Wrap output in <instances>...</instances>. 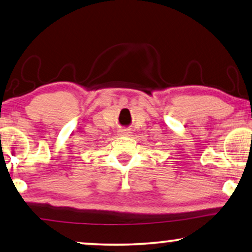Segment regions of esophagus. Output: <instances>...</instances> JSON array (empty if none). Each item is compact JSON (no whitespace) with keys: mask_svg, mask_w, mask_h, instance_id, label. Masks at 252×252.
I'll return each instance as SVG.
<instances>
[{"mask_svg":"<svg viewBox=\"0 0 252 252\" xmlns=\"http://www.w3.org/2000/svg\"><path fill=\"white\" fill-rule=\"evenodd\" d=\"M130 130H126V129H122L120 130V134H122V136H130Z\"/></svg>","mask_w":252,"mask_h":252,"instance_id":"esophagus-1","label":"esophagus"}]
</instances>
